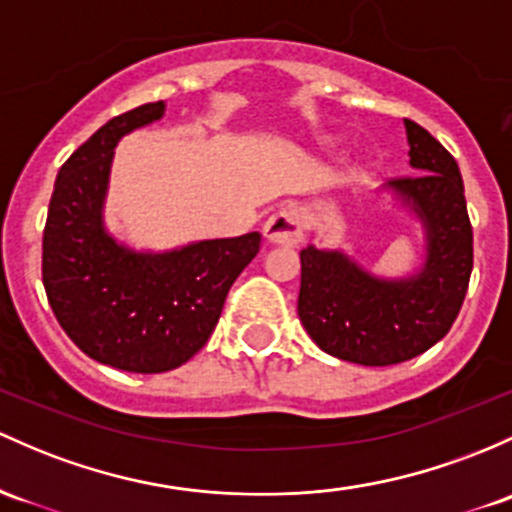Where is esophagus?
Masks as SVG:
<instances>
[{
  "label": "esophagus",
  "mask_w": 512,
  "mask_h": 512,
  "mask_svg": "<svg viewBox=\"0 0 512 512\" xmlns=\"http://www.w3.org/2000/svg\"><path fill=\"white\" fill-rule=\"evenodd\" d=\"M265 238L272 245H296L303 238V218L296 209H282L267 218Z\"/></svg>",
  "instance_id": "esophagus-1"
}]
</instances>
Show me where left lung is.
I'll use <instances>...</instances> for the list:
<instances>
[{
    "instance_id": "1",
    "label": "left lung",
    "mask_w": 512,
    "mask_h": 512,
    "mask_svg": "<svg viewBox=\"0 0 512 512\" xmlns=\"http://www.w3.org/2000/svg\"><path fill=\"white\" fill-rule=\"evenodd\" d=\"M406 123L411 177L391 179V192L423 223L425 260L418 272L384 279L345 250H301L299 318L323 352L389 367L423 355L452 328L474 267V235L457 160L418 126Z\"/></svg>"
}]
</instances>
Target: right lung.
<instances>
[{"label":"right lung","mask_w":512,"mask_h":512,"mask_svg":"<svg viewBox=\"0 0 512 512\" xmlns=\"http://www.w3.org/2000/svg\"><path fill=\"white\" fill-rule=\"evenodd\" d=\"M162 116L165 101L126 111L67 157L43 230V286L67 338L87 357L133 374L170 372L206 345L262 240L247 233L150 252L106 230L116 143Z\"/></svg>","instance_id":"obj_1"}]
</instances>
